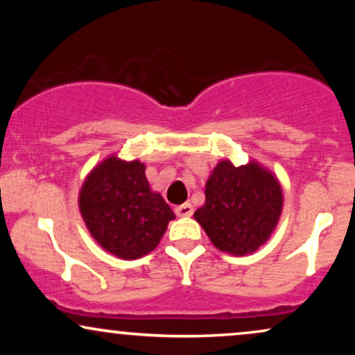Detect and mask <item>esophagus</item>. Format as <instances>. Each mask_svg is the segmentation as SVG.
Wrapping results in <instances>:
<instances>
[{
    "instance_id": "esophagus-1",
    "label": "esophagus",
    "mask_w": 355,
    "mask_h": 355,
    "mask_svg": "<svg viewBox=\"0 0 355 355\" xmlns=\"http://www.w3.org/2000/svg\"><path fill=\"white\" fill-rule=\"evenodd\" d=\"M175 214L178 215V217H190L191 214H193V207H191V203H182V205L175 207Z\"/></svg>"
}]
</instances>
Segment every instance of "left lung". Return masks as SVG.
I'll list each match as a JSON object with an SVG mask.
<instances>
[{
    "mask_svg": "<svg viewBox=\"0 0 355 355\" xmlns=\"http://www.w3.org/2000/svg\"><path fill=\"white\" fill-rule=\"evenodd\" d=\"M279 182L257 164L234 166L223 160L205 185V205L193 214L215 247L252 254L267 242L282 211Z\"/></svg>",
    "mask_w": 355,
    "mask_h": 355,
    "instance_id": "1",
    "label": "left lung"
}]
</instances>
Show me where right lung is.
I'll return each instance as SVG.
<instances>
[{
	"instance_id": "obj_1",
	"label": "right lung",
	"mask_w": 355,
	"mask_h": 355,
	"mask_svg": "<svg viewBox=\"0 0 355 355\" xmlns=\"http://www.w3.org/2000/svg\"><path fill=\"white\" fill-rule=\"evenodd\" d=\"M80 210L93 239L126 260L152 252L175 218L164 197L150 190L145 165L115 157L88 175L80 191Z\"/></svg>"
}]
</instances>
